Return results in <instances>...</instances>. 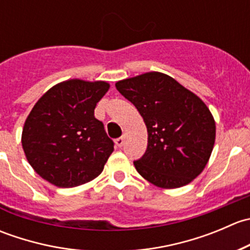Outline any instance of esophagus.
<instances>
[{"label":"esophagus","mask_w":250,"mask_h":250,"mask_svg":"<svg viewBox=\"0 0 250 250\" xmlns=\"http://www.w3.org/2000/svg\"><path fill=\"white\" fill-rule=\"evenodd\" d=\"M115 143H116V145L118 146V147H122L123 144H125V138H123V137L118 138V139L115 140Z\"/></svg>","instance_id":"obj_1"}]
</instances>
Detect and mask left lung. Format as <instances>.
Returning a JSON list of instances; mask_svg holds the SVG:
<instances>
[{
  "mask_svg": "<svg viewBox=\"0 0 250 250\" xmlns=\"http://www.w3.org/2000/svg\"><path fill=\"white\" fill-rule=\"evenodd\" d=\"M147 128V148L134 166L161 188H176L197 178L215 143V121L203 100L178 81L152 71L116 82Z\"/></svg>",
  "mask_w": 250,
  "mask_h": 250,
  "instance_id": "left-lung-1",
  "label": "left lung"
}]
</instances>
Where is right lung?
Instances as JSON below:
<instances>
[{
	"instance_id": "right-lung-1",
	"label": "right lung",
	"mask_w": 250,
	"mask_h": 250,
	"mask_svg": "<svg viewBox=\"0 0 250 250\" xmlns=\"http://www.w3.org/2000/svg\"><path fill=\"white\" fill-rule=\"evenodd\" d=\"M109 88L105 81H64L48 89L30 111L22 128V150L48 183L75 188L103 172L113 141L94 117V109Z\"/></svg>"
}]
</instances>
